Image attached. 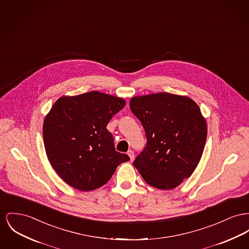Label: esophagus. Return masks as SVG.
I'll return each mask as SVG.
<instances>
[{
  "label": "esophagus",
  "instance_id": "1",
  "mask_svg": "<svg viewBox=\"0 0 249 249\" xmlns=\"http://www.w3.org/2000/svg\"><path fill=\"white\" fill-rule=\"evenodd\" d=\"M128 155L130 156L131 161L134 160V152H133V150H129V151H128Z\"/></svg>",
  "mask_w": 249,
  "mask_h": 249
}]
</instances>
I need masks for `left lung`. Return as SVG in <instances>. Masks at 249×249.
Returning <instances> with one entry per match:
<instances>
[{"mask_svg": "<svg viewBox=\"0 0 249 249\" xmlns=\"http://www.w3.org/2000/svg\"><path fill=\"white\" fill-rule=\"evenodd\" d=\"M130 108L146 137L134 167L150 186L175 188L193 174L204 150L207 125L198 105L187 97L158 93L132 98Z\"/></svg>", "mask_w": 249, "mask_h": 249, "instance_id": "left-lung-1", "label": "left lung"}]
</instances>
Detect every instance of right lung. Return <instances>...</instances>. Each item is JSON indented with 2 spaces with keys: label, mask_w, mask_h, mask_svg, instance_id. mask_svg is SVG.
<instances>
[{
  "label": "right lung",
  "mask_w": 249,
  "mask_h": 249,
  "mask_svg": "<svg viewBox=\"0 0 249 249\" xmlns=\"http://www.w3.org/2000/svg\"><path fill=\"white\" fill-rule=\"evenodd\" d=\"M123 99L91 91L60 98L45 117L43 139L48 159L63 180L75 189L102 187L117 166L130 160L116 150L106 127L124 108Z\"/></svg>",
  "instance_id": "obj_1"
}]
</instances>
